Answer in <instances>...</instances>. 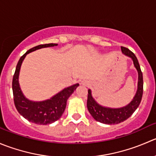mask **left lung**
<instances>
[{"label":"left lung","instance_id":"obj_1","mask_svg":"<svg viewBox=\"0 0 156 156\" xmlns=\"http://www.w3.org/2000/svg\"><path fill=\"white\" fill-rule=\"evenodd\" d=\"M123 54L132 58L133 64L138 71V88L133 99L129 105L121 108H110L103 107L95 101L91 94V90H88L87 108L92 118L98 122L105 124H118L129 118L140 105L143 92V73L136 57L128 48L121 47Z\"/></svg>","mask_w":156,"mask_h":156}]
</instances>
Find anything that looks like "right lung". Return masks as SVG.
<instances>
[{"label":"right lung","instance_id":"1","mask_svg":"<svg viewBox=\"0 0 156 156\" xmlns=\"http://www.w3.org/2000/svg\"><path fill=\"white\" fill-rule=\"evenodd\" d=\"M56 45H58V44L49 43V44H39L29 49L20 58L13 75L12 89H13L15 107L18 112L24 118L34 124L46 125L58 121L65 110L67 99L79 86L78 83H76L73 86L65 88L51 98L43 101H29L23 95L20 88L18 79H19L21 64L26 55L41 48L52 47Z\"/></svg>","mask_w":156,"mask_h":156}]
</instances>
